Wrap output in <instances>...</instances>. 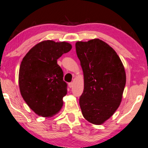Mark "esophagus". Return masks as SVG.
Instances as JSON below:
<instances>
[{
	"label": "esophagus",
	"instance_id": "34e87169",
	"mask_svg": "<svg viewBox=\"0 0 148 148\" xmlns=\"http://www.w3.org/2000/svg\"><path fill=\"white\" fill-rule=\"evenodd\" d=\"M73 86V82H71V83L69 84V88H72Z\"/></svg>",
	"mask_w": 148,
	"mask_h": 148
}]
</instances>
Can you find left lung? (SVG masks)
Masks as SVG:
<instances>
[{"mask_svg":"<svg viewBox=\"0 0 148 148\" xmlns=\"http://www.w3.org/2000/svg\"><path fill=\"white\" fill-rule=\"evenodd\" d=\"M84 72V88L79 105L84 118L101 124L117 110L126 84V73L120 57L99 39L75 43Z\"/></svg>","mask_w":148,"mask_h":148,"instance_id":"obj_1","label":"left lung"}]
</instances>
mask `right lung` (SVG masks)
I'll use <instances>...</instances> for the list:
<instances>
[{"mask_svg":"<svg viewBox=\"0 0 148 148\" xmlns=\"http://www.w3.org/2000/svg\"><path fill=\"white\" fill-rule=\"evenodd\" d=\"M72 48L66 42L42 41L26 53L21 62L19 86L22 97L36 114L51 117L62 108L67 84L57 60Z\"/></svg>","mask_w":148,"mask_h":148,"instance_id":"1","label":"right lung"}]
</instances>
